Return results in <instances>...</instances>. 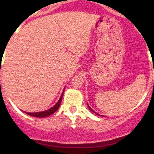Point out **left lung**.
Instances as JSON below:
<instances>
[{"label": "left lung", "instance_id": "1", "mask_svg": "<svg viewBox=\"0 0 154 154\" xmlns=\"http://www.w3.org/2000/svg\"><path fill=\"white\" fill-rule=\"evenodd\" d=\"M88 108H89L90 109H91V111H92V112H94V110H93V109H91V108H90V106H88ZM96 113V112H95ZM97 115H98V114H97ZM98 116H100V115H98Z\"/></svg>", "mask_w": 154, "mask_h": 154}]
</instances>
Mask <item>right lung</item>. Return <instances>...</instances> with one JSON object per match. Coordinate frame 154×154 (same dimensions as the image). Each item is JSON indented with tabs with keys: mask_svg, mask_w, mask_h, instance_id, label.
<instances>
[{
	"mask_svg": "<svg viewBox=\"0 0 154 154\" xmlns=\"http://www.w3.org/2000/svg\"><path fill=\"white\" fill-rule=\"evenodd\" d=\"M63 92H64V91H63ZM63 94H62L61 97H60V100H59L58 102L57 103V104L54 105L52 108L46 110V111L39 112H25V113L27 115H29V116H33V117H36V118H44V117H46V116H50V115L53 114V113H54L57 109H58L59 107L60 106V103H61V101H62V98H63Z\"/></svg>",
	"mask_w": 154,
	"mask_h": 154,
	"instance_id": "1",
	"label": "right lung"
}]
</instances>
